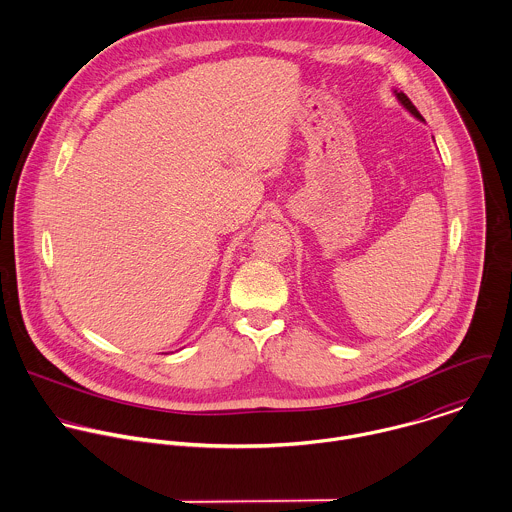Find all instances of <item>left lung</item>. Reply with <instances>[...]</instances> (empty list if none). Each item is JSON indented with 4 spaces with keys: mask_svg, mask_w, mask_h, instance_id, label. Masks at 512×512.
I'll use <instances>...</instances> for the list:
<instances>
[{
    "mask_svg": "<svg viewBox=\"0 0 512 512\" xmlns=\"http://www.w3.org/2000/svg\"><path fill=\"white\" fill-rule=\"evenodd\" d=\"M396 95H398V99H400V101H402V104H404V106H406V108H408L409 112H411V114H415V116H417V118H421V114H419V110H417V108H415V106H413V103H411V101H409L408 97H406V95H404V93H396ZM421 120H423V118H421Z\"/></svg>",
    "mask_w": 512,
    "mask_h": 512,
    "instance_id": "1",
    "label": "left lung"
}]
</instances>
